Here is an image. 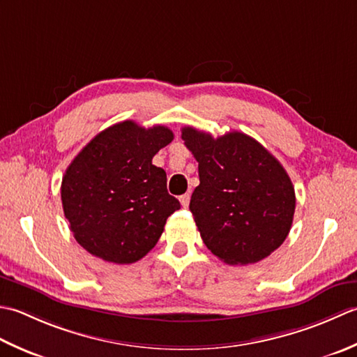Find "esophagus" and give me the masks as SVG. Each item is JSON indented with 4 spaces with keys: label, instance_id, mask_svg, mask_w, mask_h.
Listing matches in <instances>:
<instances>
[{
    "label": "esophagus",
    "instance_id": "1",
    "mask_svg": "<svg viewBox=\"0 0 357 357\" xmlns=\"http://www.w3.org/2000/svg\"><path fill=\"white\" fill-rule=\"evenodd\" d=\"M189 199H191V195H189L188 192L186 194H183V195H180L178 197V200H180V203H181V206H188L189 205Z\"/></svg>",
    "mask_w": 357,
    "mask_h": 357
}]
</instances>
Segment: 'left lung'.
<instances>
[{"instance_id":"8db88e82","label":"left lung","mask_w":357,"mask_h":357,"mask_svg":"<svg viewBox=\"0 0 357 357\" xmlns=\"http://www.w3.org/2000/svg\"><path fill=\"white\" fill-rule=\"evenodd\" d=\"M181 138L199 162L189 209L203 243L228 265L270 256L285 242L296 209L294 186L279 160L237 130L214 138L185 126Z\"/></svg>"}]
</instances>
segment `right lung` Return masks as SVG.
Instances as JSON below:
<instances>
[{
	"mask_svg": "<svg viewBox=\"0 0 357 357\" xmlns=\"http://www.w3.org/2000/svg\"><path fill=\"white\" fill-rule=\"evenodd\" d=\"M172 140L169 128L126 120L101 130L72 160L61 181L63 211L87 252L126 265L154 248L166 219L180 209L166 172L152 165Z\"/></svg>",
	"mask_w": 357,
	"mask_h": 357,
	"instance_id": "add662e5",
	"label": "right lung"
}]
</instances>
